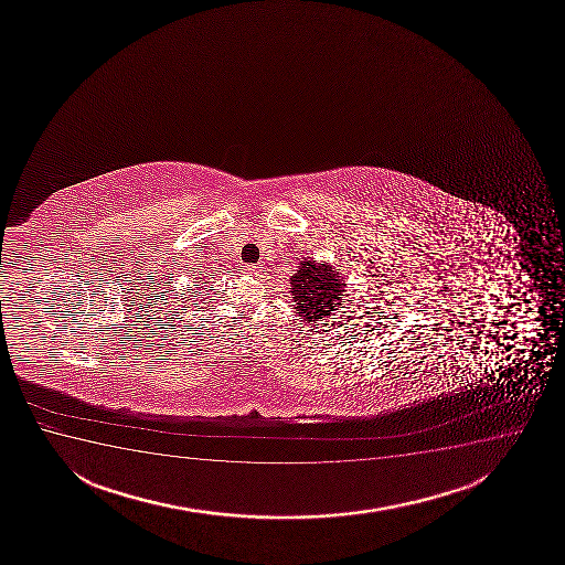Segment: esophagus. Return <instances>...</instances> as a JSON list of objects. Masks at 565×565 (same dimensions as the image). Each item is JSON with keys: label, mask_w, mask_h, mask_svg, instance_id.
Here are the masks:
<instances>
[{"label": "esophagus", "mask_w": 565, "mask_h": 565, "mask_svg": "<svg viewBox=\"0 0 565 565\" xmlns=\"http://www.w3.org/2000/svg\"><path fill=\"white\" fill-rule=\"evenodd\" d=\"M244 270H246L247 274H257L259 273V266L246 265V268H244Z\"/></svg>", "instance_id": "1"}]
</instances>
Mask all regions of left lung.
I'll use <instances>...</instances> for the list:
<instances>
[{
    "instance_id": "1",
    "label": "left lung",
    "mask_w": 565,
    "mask_h": 565,
    "mask_svg": "<svg viewBox=\"0 0 565 565\" xmlns=\"http://www.w3.org/2000/svg\"><path fill=\"white\" fill-rule=\"evenodd\" d=\"M291 295L295 310L306 323L327 326V318L344 308V278L331 265L305 259L297 274H292Z\"/></svg>"
}]
</instances>
